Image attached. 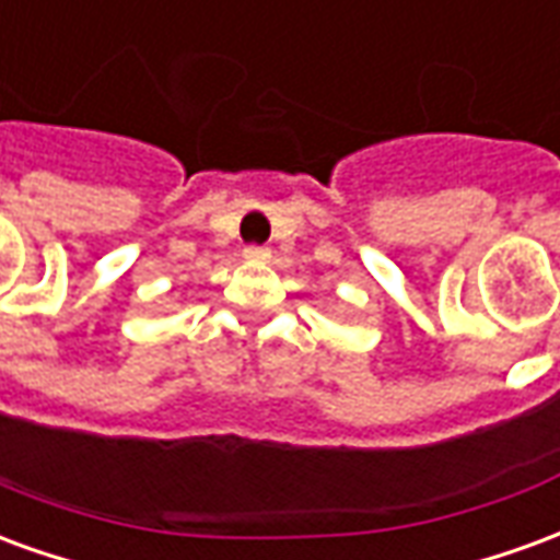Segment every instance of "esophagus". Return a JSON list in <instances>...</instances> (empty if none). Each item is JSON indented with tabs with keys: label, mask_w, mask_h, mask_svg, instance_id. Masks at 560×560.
<instances>
[{
	"label": "esophagus",
	"mask_w": 560,
	"mask_h": 560,
	"mask_svg": "<svg viewBox=\"0 0 560 560\" xmlns=\"http://www.w3.org/2000/svg\"><path fill=\"white\" fill-rule=\"evenodd\" d=\"M243 255H245V260H267L269 248L267 245H245Z\"/></svg>",
	"instance_id": "34e87169"
}]
</instances>
